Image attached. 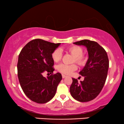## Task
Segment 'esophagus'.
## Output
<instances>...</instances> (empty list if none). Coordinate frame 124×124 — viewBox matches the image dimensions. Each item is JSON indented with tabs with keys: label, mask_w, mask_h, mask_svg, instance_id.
I'll return each mask as SVG.
<instances>
[{
	"label": "esophagus",
	"mask_w": 124,
	"mask_h": 124,
	"mask_svg": "<svg viewBox=\"0 0 124 124\" xmlns=\"http://www.w3.org/2000/svg\"><path fill=\"white\" fill-rule=\"evenodd\" d=\"M62 78H65L66 77V75H62Z\"/></svg>",
	"instance_id": "1"
}]
</instances>
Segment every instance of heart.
<instances>
[{
    "label": "heart",
    "instance_id": "b5f03b06",
    "mask_svg": "<svg viewBox=\"0 0 124 124\" xmlns=\"http://www.w3.org/2000/svg\"><path fill=\"white\" fill-rule=\"evenodd\" d=\"M68 51L74 56L73 62H76L80 65H83L85 63V57L83 56V49L80 46L78 45H73L68 49ZM52 59L55 62H58L62 58V51L60 49H56L53 51L51 55ZM57 70L61 73L63 74L70 73L73 71L77 69V66L75 64L72 65H66L64 63H61L57 66Z\"/></svg>",
    "mask_w": 124,
    "mask_h": 124
}]
</instances>
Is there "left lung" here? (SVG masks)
Listing matches in <instances>:
<instances>
[{
    "mask_svg": "<svg viewBox=\"0 0 124 124\" xmlns=\"http://www.w3.org/2000/svg\"><path fill=\"white\" fill-rule=\"evenodd\" d=\"M73 44L86 46L89 59L79 72L85 78L84 80L79 83L77 79L73 78L70 92L76 100L87 102L94 99L103 88L108 70V58L105 49L95 41L84 39Z\"/></svg>",
    "mask_w": 124,
    "mask_h": 124,
    "instance_id": "obj_1",
    "label": "left lung"
}]
</instances>
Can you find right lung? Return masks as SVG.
<instances>
[{
  "instance_id": "1",
  "label": "right lung",
  "mask_w": 124,
  "mask_h": 124,
  "mask_svg": "<svg viewBox=\"0 0 124 124\" xmlns=\"http://www.w3.org/2000/svg\"><path fill=\"white\" fill-rule=\"evenodd\" d=\"M41 39L30 41L21 49L17 63L18 78L23 91L32 101L39 104L50 101L62 80L60 73H53L52 53L60 45ZM45 71L52 73L47 78Z\"/></svg>"
}]
</instances>
